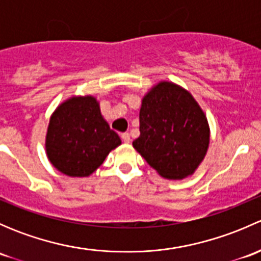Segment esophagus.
Segmentation results:
<instances>
[{
	"label": "esophagus",
	"instance_id": "34e87169",
	"mask_svg": "<svg viewBox=\"0 0 261 261\" xmlns=\"http://www.w3.org/2000/svg\"><path fill=\"white\" fill-rule=\"evenodd\" d=\"M121 139H122V141L125 144H128L131 141V136L128 133H125V134H121Z\"/></svg>",
	"mask_w": 261,
	"mask_h": 261
}]
</instances>
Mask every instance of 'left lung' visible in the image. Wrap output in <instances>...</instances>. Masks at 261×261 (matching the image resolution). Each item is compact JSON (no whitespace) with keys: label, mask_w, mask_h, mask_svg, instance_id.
Wrapping results in <instances>:
<instances>
[{"label":"left lung","mask_w":261,"mask_h":261,"mask_svg":"<svg viewBox=\"0 0 261 261\" xmlns=\"http://www.w3.org/2000/svg\"><path fill=\"white\" fill-rule=\"evenodd\" d=\"M140 136L133 146L165 179L191 177L210 145L206 114L187 89L160 81L141 99Z\"/></svg>","instance_id":"8db88e82"}]
</instances>
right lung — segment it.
<instances>
[{"label": "right lung", "instance_id": "1", "mask_svg": "<svg viewBox=\"0 0 261 261\" xmlns=\"http://www.w3.org/2000/svg\"><path fill=\"white\" fill-rule=\"evenodd\" d=\"M121 139L105 120L96 97L73 96L50 116L45 136L46 156L68 177H89Z\"/></svg>", "mask_w": 261, "mask_h": 261}]
</instances>
